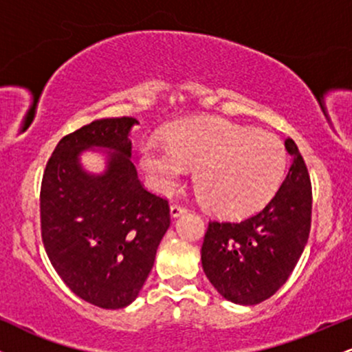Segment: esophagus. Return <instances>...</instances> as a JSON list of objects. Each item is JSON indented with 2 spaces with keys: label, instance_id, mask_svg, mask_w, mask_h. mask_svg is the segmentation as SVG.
Returning <instances> with one entry per match:
<instances>
[{
  "label": "esophagus",
  "instance_id": "34e87169",
  "mask_svg": "<svg viewBox=\"0 0 352 352\" xmlns=\"http://www.w3.org/2000/svg\"><path fill=\"white\" fill-rule=\"evenodd\" d=\"M185 212H187V208L180 207V205H177V204H173L170 207V217L172 218H179L180 215H184Z\"/></svg>",
  "mask_w": 352,
  "mask_h": 352
}]
</instances>
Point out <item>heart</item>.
Wrapping results in <instances>:
<instances>
[{
    "mask_svg": "<svg viewBox=\"0 0 352 352\" xmlns=\"http://www.w3.org/2000/svg\"><path fill=\"white\" fill-rule=\"evenodd\" d=\"M167 135L168 142L140 144L148 187L170 195L195 168L200 195L221 217L240 218L265 207L285 175V147L268 132L204 117L175 122Z\"/></svg>",
    "mask_w": 352,
    "mask_h": 352,
    "instance_id": "1",
    "label": "heart"
}]
</instances>
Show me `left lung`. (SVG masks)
I'll list each match as a JSON object with an SVG mask.
<instances>
[{"label": "left lung", "mask_w": 352, "mask_h": 352, "mask_svg": "<svg viewBox=\"0 0 352 352\" xmlns=\"http://www.w3.org/2000/svg\"><path fill=\"white\" fill-rule=\"evenodd\" d=\"M292 165L276 195L256 215L240 223L210 221L201 246V266L225 300L252 306L285 285L308 243L311 180L296 144L285 140Z\"/></svg>", "instance_id": "obj_1"}]
</instances>
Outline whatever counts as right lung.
<instances>
[{"label": "right lung", "instance_id": "1", "mask_svg": "<svg viewBox=\"0 0 352 352\" xmlns=\"http://www.w3.org/2000/svg\"><path fill=\"white\" fill-rule=\"evenodd\" d=\"M134 117L99 119L63 137L41 185V232L60 280L104 309L135 301L170 227L167 200L147 192L131 162ZM84 151L100 153L107 168H83Z\"/></svg>", "mask_w": 352, "mask_h": 352}]
</instances>
